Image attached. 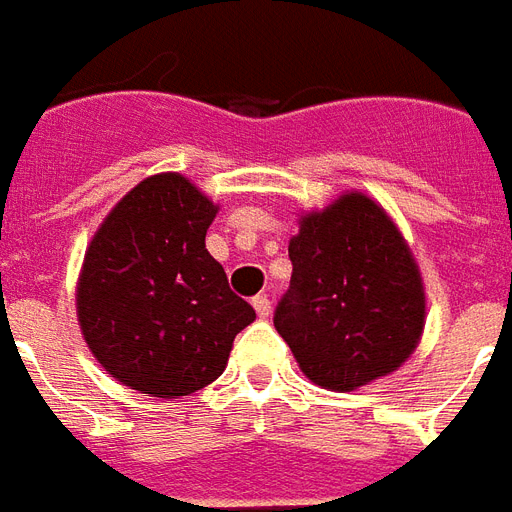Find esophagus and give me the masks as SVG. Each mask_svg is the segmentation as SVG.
I'll list each match as a JSON object with an SVG mask.
<instances>
[{
	"instance_id": "esophagus-1",
	"label": "esophagus",
	"mask_w": 512,
	"mask_h": 512,
	"mask_svg": "<svg viewBox=\"0 0 512 512\" xmlns=\"http://www.w3.org/2000/svg\"><path fill=\"white\" fill-rule=\"evenodd\" d=\"M253 308H256V313H259L261 319H267L272 313V302L267 294H259V297H253Z\"/></svg>"
}]
</instances>
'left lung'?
Listing matches in <instances>:
<instances>
[{
  "mask_svg": "<svg viewBox=\"0 0 512 512\" xmlns=\"http://www.w3.org/2000/svg\"><path fill=\"white\" fill-rule=\"evenodd\" d=\"M289 259L272 322L313 384L349 393L406 363L423 335V278L374 199L354 190L302 215Z\"/></svg>",
  "mask_w": 512,
  "mask_h": 512,
  "instance_id": "1",
  "label": "left lung"
}]
</instances>
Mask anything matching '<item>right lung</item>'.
Returning a JSON list of instances; mask_svg holds the SVG:
<instances>
[{
  "label": "right lung",
  "instance_id": "1",
  "mask_svg": "<svg viewBox=\"0 0 512 512\" xmlns=\"http://www.w3.org/2000/svg\"><path fill=\"white\" fill-rule=\"evenodd\" d=\"M218 207L182 174L138 182L100 223L78 275V324L108 374L174 398L215 382L256 319L204 237Z\"/></svg>",
  "mask_w": 512,
  "mask_h": 512
}]
</instances>
